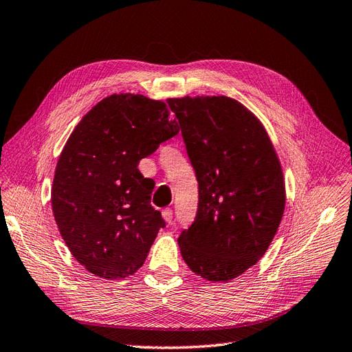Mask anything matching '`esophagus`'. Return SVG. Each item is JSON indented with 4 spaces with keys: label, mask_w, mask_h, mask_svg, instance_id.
Masks as SVG:
<instances>
[{
    "label": "esophagus",
    "mask_w": 352,
    "mask_h": 352,
    "mask_svg": "<svg viewBox=\"0 0 352 352\" xmlns=\"http://www.w3.org/2000/svg\"><path fill=\"white\" fill-rule=\"evenodd\" d=\"M162 218H164L166 222H168V224H171V219H173V210L168 209V208L162 210Z\"/></svg>",
    "instance_id": "1"
}]
</instances>
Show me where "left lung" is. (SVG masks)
Masks as SVG:
<instances>
[{
  "label": "left lung",
  "instance_id": "obj_1",
  "mask_svg": "<svg viewBox=\"0 0 352 352\" xmlns=\"http://www.w3.org/2000/svg\"><path fill=\"white\" fill-rule=\"evenodd\" d=\"M199 182L192 224L177 239L185 263L212 282H228L256 264L285 209L280 162L264 126L224 96L171 98Z\"/></svg>",
  "mask_w": 352,
  "mask_h": 352
}]
</instances>
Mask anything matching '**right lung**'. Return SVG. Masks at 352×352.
<instances>
[{
  "instance_id": "1",
  "label": "right lung",
  "mask_w": 352,
  "mask_h": 352,
  "mask_svg": "<svg viewBox=\"0 0 352 352\" xmlns=\"http://www.w3.org/2000/svg\"><path fill=\"white\" fill-rule=\"evenodd\" d=\"M167 104L139 94L101 100L77 124L58 160L54 217L72 255L92 275H133L166 227L151 206L155 182L137 167L179 133Z\"/></svg>"
}]
</instances>
